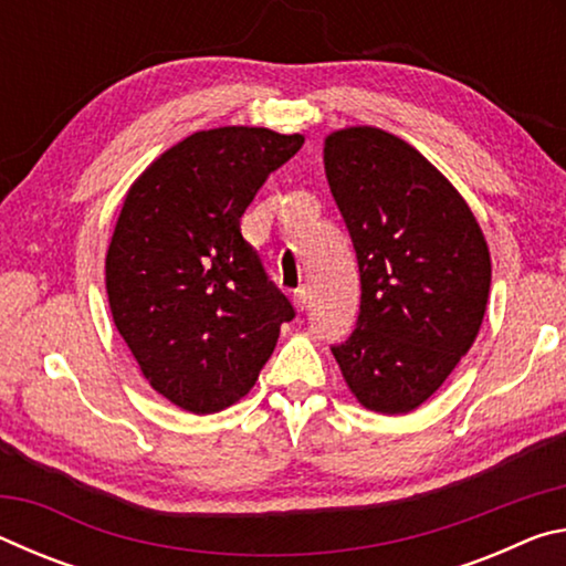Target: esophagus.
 I'll use <instances>...</instances> for the list:
<instances>
[{"label": "esophagus", "instance_id": "esophagus-1", "mask_svg": "<svg viewBox=\"0 0 566 566\" xmlns=\"http://www.w3.org/2000/svg\"><path fill=\"white\" fill-rule=\"evenodd\" d=\"M306 300H310V292H306V286H296V290H294V306H296V310L304 312Z\"/></svg>", "mask_w": 566, "mask_h": 566}]
</instances>
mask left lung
I'll list each match as a JSON object with an SVG mask.
<instances>
[{
	"label": "left lung",
	"instance_id": "left-lung-1",
	"mask_svg": "<svg viewBox=\"0 0 566 566\" xmlns=\"http://www.w3.org/2000/svg\"><path fill=\"white\" fill-rule=\"evenodd\" d=\"M324 171L361 280L357 329L332 354L364 409L407 415L476 339L490 247L452 181L395 134L367 124L327 134Z\"/></svg>",
	"mask_w": 566,
	"mask_h": 566
}]
</instances>
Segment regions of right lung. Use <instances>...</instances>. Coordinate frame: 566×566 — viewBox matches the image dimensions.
I'll return each mask as SVG.
<instances>
[{
	"mask_svg": "<svg viewBox=\"0 0 566 566\" xmlns=\"http://www.w3.org/2000/svg\"><path fill=\"white\" fill-rule=\"evenodd\" d=\"M302 134H189L132 181L104 260L114 327L149 387L191 415L249 395L294 317L239 219Z\"/></svg>",
	"mask_w": 566,
	"mask_h": 566,
	"instance_id": "obj_1",
	"label": "right lung"
}]
</instances>
